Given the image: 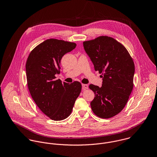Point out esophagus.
<instances>
[{
  "label": "esophagus",
  "mask_w": 157,
  "mask_h": 157,
  "mask_svg": "<svg viewBox=\"0 0 157 157\" xmlns=\"http://www.w3.org/2000/svg\"><path fill=\"white\" fill-rule=\"evenodd\" d=\"M82 89L83 90H86V89H88V86L85 84H83L82 85Z\"/></svg>",
  "instance_id": "obj_1"
}]
</instances>
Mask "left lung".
<instances>
[{
	"mask_svg": "<svg viewBox=\"0 0 157 157\" xmlns=\"http://www.w3.org/2000/svg\"><path fill=\"white\" fill-rule=\"evenodd\" d=\"M86 53L95 70L103 74L100 87L90 84L95 97L90 102L93 112L101 118H110L125 106L133 88L134 63L126 48L107 36L83 42Z\"/></svg>",
	"mask_w": 157,
	"mask_h": 157,
	"instance_id": "1",
	"label": "left lung"
}]
</instances>
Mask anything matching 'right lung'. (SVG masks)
Returning <instances> with one entry per match:
<instances>
[{
  "label": "right lung",
  "instance_id": "add662e5",
  "mask_svg": "<svg viewBox=\"0 0 157 157\" xmlns=\"http://www.w3.org/2000/svg\"><path fill=\"white\" fill-rule=\"evenodd\" d=\"M75 47V43L47 40L37 45L27 59L26 78L32 98L43 113L54 121L63 120L70 115L81 92L80 82L69 84L56 79L62 57Z\"/></svg>",
  "mask_w": 157,
  "mask_h": 157
}]
</instances>
